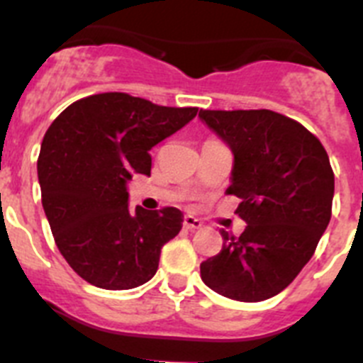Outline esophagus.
I'll return each instance as SVG.
<instances>
[{"instance_id":"esophagus-1","label":"esophagus","mask_w":363,"mask_h":363,"mask_svg":"<svg viewBox=\"0 0 363 363\" xmlns=\"http://www.w3.org/2000/svg\"><path fill=\"white\" fill-rule=\"evenodd\" d=\"M184 227H185V229H189V230H198V229H201V227H203V223H201L198 218L187 214V216L184 218Z\"/></svg>"}]
</instances>
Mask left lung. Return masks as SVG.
Listing matches in <instances>:
<instances>
[{
    "mask_svg": "<svg viewBox=\"0 0 363 363\" xmlns=\"http://www.w3.org/2000/svg\"><path fill=\"white\" fill-rule=\"evenodd\" d=\"M233 152L229 194L247 227L221 229L223 247L200 265L201 280L221 296L262 301L287 287L314 255L331 220L335 174L316 136L272 111H200Z\"/></svg>",
    "mask_w": 363,
    "mask_h": 363,
    "instance_id": "1",
    "label": "left lung"
}]
</instances>
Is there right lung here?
I'll list each match as a JSON object with an SVG mask.
<instances>
[{
	"mask_svg": "<svg viewBox=\"0 0 363 363\" xmlns=\"http://www.w3.org/2000/svg\"><path fill=\"white\" fill-rule=\"evenodd\" d=\"M198 108L160 107L143 98L105 92L74 101L41 142V203L67 264L99 289L143 285L160 252L182 230L174 207L129 209L127 184L150 176L149 150L189 123Z\"/></svg>",
	"mask_w": 363,
	"mask_h": 363,
	"instance_id": "obj_1",
	"label": "right lung"
}]
</instances>
